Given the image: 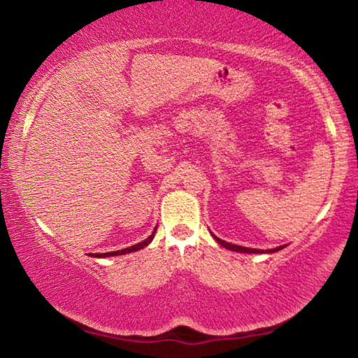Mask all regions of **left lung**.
Instances as JSON below:
<instances>
[{"label": "left lung", "mask_w": 358, "mask_h": 358, "mask_svg": "<svg viewBox=\"0 0 358 358\" xmlns=\"http://www.w3.org/2000/svg\"><path fill=\"white\" fill-rule=\"evenodd\" d=\"M213 237H215V235H213ZM215 240H216L217 243H220L221 246L227 248V250H230V251H237V252H265V251H262V250H252V248H245V246H238V245L227 243V241H224V240L217 238V237H215ZM282 248H284V246H278V248H275V250H268L266 252H276V251L282 250Z\"/></svg>", "instance_id": "1"}]
</instances>
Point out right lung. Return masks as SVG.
<instances>
[{
	"label": "right lung",
	"mask_w": 358,
	"mask_h": 358,
	"mask_svg": "<svg viewBox=\"0 0 358 358\" xmlns=\"http://www.w3.org/2000/svg\"><path fill=\"white\" fill-rule=\"evenodd\" d=\"M155 232H156V229L153 230V234H151L147 240H143V241H142V243H137V245H134V246L124 248V250H120V251L102 252V254H92V256H94V257H108V256H121V254H128V252H134V251H138V250H142V248L147 246L148 243H151V240H153V237H155Z\"/></svg>",
	"instance_id": "add662e5"
}]
</instances>
